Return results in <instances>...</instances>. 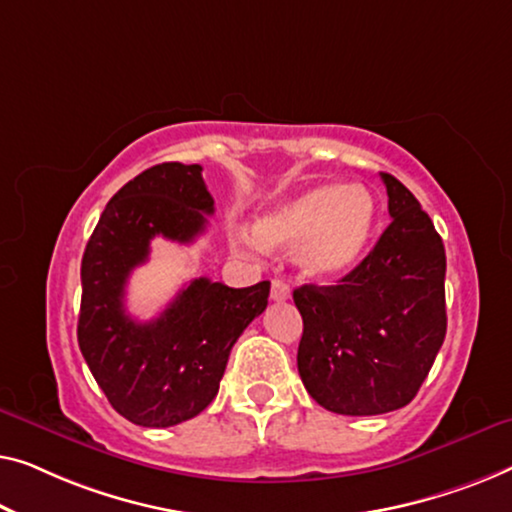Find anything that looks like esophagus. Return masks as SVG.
<instances>
[{
  "label": "esophagus",
  "mask_w": 512,
  "mask_h": 512,
  "mask_svg": "<svg viewBox=\"0 0 512 512\" xmlns=\"http://www.w3.org/2000/svg\"><path fill=\"white\" fill-rule=\"evenodd\" d=\"M271 299L273 301H287V299H290V287H287L285 280H280V278L271 280Z\"/></svg>",
  "instance_id": "obj_1"
}]
</instances>
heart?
Returning <instances> with one entry per match:
<instances>
[{"instance_id":"b5f03b06","label":"heart","mask_w":512,"mask_h":512,"mask_svg":"<svg viewBox=\"0 0 512 512\" xmlns=\"http://www.w3.org/2000/svg\"><path fill=\"white\" fill-rule=\"evenodd\" d=\"M378 208L362 185L322 183L294 194L257 220L255 233L236 229L232 241L241 250L299 248V264L308 276L338 280L362 262L376 229Z\"/></svg>"}]
</instances>
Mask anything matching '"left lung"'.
<instances>
[{
    "label": "left lung",
    "mask_w": 512,
    "mask_h": 512,
    "mask_svg": "<svg viewBox=\"0 0 512 512\" xmlns=\"http://www.w3.org/2000/svg\"><path fill=\"white\" fill-rule=\"evenodd\" d=\"M392 222L338 285L294 290L308 394L338 415H380L415 399L441 350L445 248L406 185L380 174Z\"/></svg>",
    "instance_id": "obj_1"
}]
</instances>
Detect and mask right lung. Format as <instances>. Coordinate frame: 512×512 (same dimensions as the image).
<instances>
[{"mask_svg": "<svg viewBox=\"0 0 512 512\" xmlns=\"http://www.w3.org/2000/svg\"><path fill=\"white\" fill-rule=\"evenodd\" d=\"M211 213L199 164H155L113 194L85 246L78 345L111 406L139 427L199 415L220 390L236 338L269 304V280L234 290L194 278L155 320L127 313V278L150 241L192 243Z\"/></svg>", "mask_w": 512, "mask_h": 512, "instance_id": "right-lung-1", "label": "right lung"}]
</instances>
